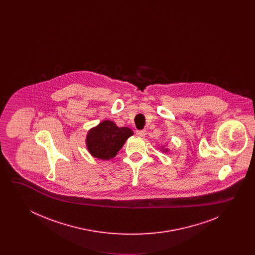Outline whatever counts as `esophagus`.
<instances>
[{"mask_svg":"<svg viewBox=\"0 0 255 255\" xmlns=\"http://www.w3.org/2000/svg\"><path fill=\"white\" fill-rule=\"evenodd\" d=\"M135 133H136V135L143 137V136H145L146 131L145 130H136Z\"/></svg>","mask_w":255,"mask_h":255,"instance_id":"obj_1","label":"esophagus"}]
</instances>
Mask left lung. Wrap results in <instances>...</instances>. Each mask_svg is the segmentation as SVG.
Listing matches in <instances>:
<instances>
[{"label": "left lung", "mask_w": 255, "mask_h": 255, "mask_svg": "<svg viewBox=\"0 0 255 255\" xmlns=\"http://www.w3.org/2000/svg\"><path fill=\"white\" fill-rule=\"evenodd\" d=\"M162 148H163V147H162ZM162 148H161V149H162ZM162 152H168V149H163Z\"/></svg>", "instance_id": "8db88e82"}]
</instances>
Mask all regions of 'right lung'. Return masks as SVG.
I'll list each match as a JSON object with an SVG mask.
<instances>
[{
  "label": "right lung",
  "instance_id": "1",
  "mask_svg": "<svg viewBox=\"0 0 255 255\" xmlns=\"http://www.w3.org/2000/svg\"><path fill=\"white\" fill-rule=\"evenodd\" d=\"M133 133L130 128L118 127L114 122L104 121L88 132L86 144L93 157L106 160L116 157Z\"/></svg>",
  "mask_w": 255,
  "mask_h": 255
}]
</instances>
